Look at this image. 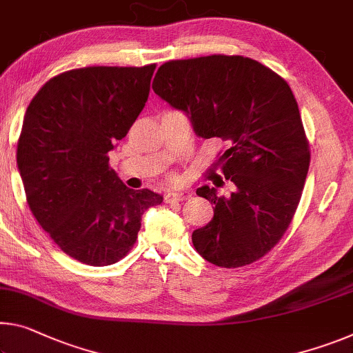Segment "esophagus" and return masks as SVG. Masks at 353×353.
<instances>
[{
  "label": "esophagus",
  "mask_w": 353,
  "mask_h": 353,
  "mask_svg": "<svg viewBox=\"0 0 353 353\" xmlns=\"http://www.w3.org/2000/svg\"><path fill=\"white\" fill-rule=\"evenodd\" d=\"M192 196V193L187 192V190H181V192H172V193H168L165 196L166 203H182V201L188 199Z\"/></svg>",
  "instance_id": "34e87169"
}]
</instances>
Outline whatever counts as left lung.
I'll return each mask as SVG.
<instances>
[{"mask_svg": "<svg viewBox=\"0 0 353 353\" xmlns=\"http://www.w3.org/2000/svg\"><path fill=\"white\" fill-rule=\"evenodd\" d=\"M152 89L187 113L198 137L226 143L216 168L234 192L218 196L214 187L196 190L215 207L210 223L193 231L194 248L225 268L261 259L292 221L310 168L292 89L257 61L226 54L168 61Z\"/></svg>", "mask_w": 353, "mask_h": 353, "instance_id": "8db88e82", "label": "left lung"}]
</instances>
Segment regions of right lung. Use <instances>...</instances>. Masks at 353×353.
I'll return each instance as SVG.
<instances>
[{"label":"right lung","instance_id":"obj_1","mask_svg":"<svg viewBox=\"0 0 353 353\" xmlns=\"http://www.w3.org/2000/svg\"><path fill=\"white\" fill-rule=\"evenodd\" d=\"M155 64L67 70L28 105L17 165L28 205L54 243L83 264L111 265L133 248L141 216L163 198L127 188L110 150L148 102Z\"/></svg>","mask_w":353,"mask_h":353}]
</instances>
